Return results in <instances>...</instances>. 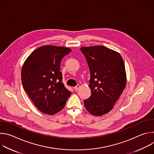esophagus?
<instances>
[{"label":"esophagus","mask_w":154,"mask_h":154,"mask_svg":"<svg viewBox=\"0 0 154 154\" xmlns=\"http://www.w3.org/2000/svg\"><path fill=\"white\" fill-rule=\"evenodd\" d=\"M74 88V90H75V91H78V90H79V89L80 88V85H77V86H75Z\"/></svg>","instance_id":"1"}]
</instances>
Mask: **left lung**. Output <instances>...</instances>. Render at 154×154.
<instances>
[{
    "label": "left lung",
    "mask_w": 154,
    "mask_h": 154,
    "mask_svg": "<svg viewBox=\"0 0 154 154\" xmlns=\"http://www.w3.org/2000/svg\"><path fill=\"white\" fill-rule=\"evenodd\" d=\"M80 50L90 71L91 96L84 100L91 115L102 116L113 108L126 85L125 65L117 52L102 46L82 47Z\"/></svg>",
    "instance_id": "left-lung-1"
}]
</instances>
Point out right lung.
I'll list each match as a JSON object with an SVG mask.
<instances>
[{"mask_svg":"<svg viewBox=\"0 0 154 154\" xmlns=\"http://www.w3.org/2000/svg\"><path fill=\"white\" fill-rule=\"evenodd\" d=\"M71 52L68 48L44 46L33 51L24 63L23 88L43 113L52 115L61 110L71 94L62 82L60 71L61 60Z\"/></svg>","mask_w":154,"mask_h":154,"instance_id":"right-lung-1","label":"right lung"}]
</instances>
